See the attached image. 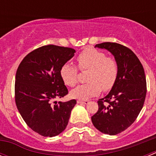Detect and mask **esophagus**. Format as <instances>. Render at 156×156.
<instances>
[{
    "label": "esophagus",
    "instance_id": "1",
    "mask_svg": "<svg viewBox=\"0 0 156 156\" xmlns=\"http://www.w3.org/2000/svg\"><path fill=\"white\" fill-rule=\"evenodd\" d=\"M89 102V101L88 100H81V99H79V100H77V103H80V104H87Z\"/></svg>",
    "mask_w": 156,
    "mask_h": 156
}]
</instances>
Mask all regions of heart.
<instances>
[{"label":"heart","mask_w":156,"mask_h":156,"mask_svg":"<svg viewBox=\"0 0 156 156\" xmlns=\"http://www.w3.org/2000/svg\"><path fill=\"white\" fill-rule=\"evenodd\" d=\"M78 68L87 71V83L80 84L70 92L72 98L87 99L113 87L119 74V65L115 59L106 57L104 52L95 48H87L79 54L76 58ZM79 70L76 66L66 63L62 66L60 76L66 85L74 87L78 80Z\"/></svg>","instance_id":"1"}]
</instances>
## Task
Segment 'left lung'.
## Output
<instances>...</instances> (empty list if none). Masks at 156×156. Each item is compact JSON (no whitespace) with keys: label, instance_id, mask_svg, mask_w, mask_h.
<instances>
[{"label":"left lung","instance_id":"obj_1","mask_svg":"<svg viewBox=\"0 0 156 156\" xmlns=\"http://www.w3.org/2000/svg\"><path fill=\"white\" fill-rule=\"evenodd\" d=\"M95 47L107 49L113 55L119 65V74L108 94L98 101V110L91 121L99 131L115 135L127 129L142 109L147 93L144 70L127 47L111 42Z\"/></svg>","mask_w":156,"mask_h":156}]
</instances>
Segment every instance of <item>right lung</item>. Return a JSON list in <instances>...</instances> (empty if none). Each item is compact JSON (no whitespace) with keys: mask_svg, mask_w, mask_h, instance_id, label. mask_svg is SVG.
Instances as JSON below:
<instances>
[{"mask_svg":"<svg viewBox=\"0 0 156 156\" xmlns=\"http://www.w3.org/2000/svg\"><path fill=\"white\" fill-rule=\"evenodd\" d=\"M73 48L44 45L29 53L18 67L15 100L27 126L44 137H54L66 129L75 99L55 101L68 94L60 76L62 66L73 57Z\"/></svg>","mask_w":156,"mask_h":156,"instance_id":"obj_1","label":"right lung"}]
</instances>
